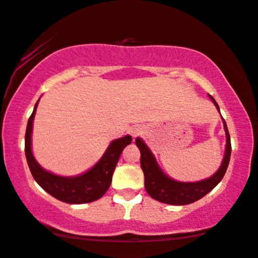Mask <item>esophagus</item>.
<instances>
[{"mask_svg":"<svg viewBox=\"0 0 258 258\" xmlns=\"http://www.w3.org/2000/svg\"><path fill=\"white\" fill-rule=\"evenodd\" d=\"M144 133V127L142 125H135L130 128V135L132 137H138V136H142Z\"/></svg>","mask_w":258,"mask_h":258,"instance_id":"esophagus-1","label":"esophagus"}]
</instances>
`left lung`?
<instances>
[{"label":"left lung","instance_id":"8db88e82","mask_svg":"<svg viewBox=\"0 0 258 258\" xmlns=\"http://www.w3.org/2000/svg\"><path fill=\"white\" fill-rule=\"evenodd\" d=\"M214 102L215 107L220 111L219 104L214 99L213 96H209ZM223 121V128L226 131V150L222 163L215 174L210 178L195 182H181L170 179L161 170L160 166L156 162V159L141 138L136 139L139 151H141V167L144 173V186L149 196L154 200L162 202L172 206H185V204L194 203L202 197L206 196L216 185L221 181L226 170H227L229 159H231V137H229L226 121Z\"/></svg>","mask_w":258,"mask_h":258}]
</instances>
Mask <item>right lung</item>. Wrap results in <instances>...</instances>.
I'll return each instance as SVG.
<instances>
[{"label": "right lung", "mask_w": 258, "mask_h": 258, "mask_svg": "<svg viewBox=\"0 0 258 258\" xmlns=\"http://www.w3.org/2000/svg\"><path fill=\"white\" fill-rule=\"evenodd\" d=\"M38 102L39 99L35 104L32 114L27 121L26 133H25V155H26L27 164H29L33 179L43 190L64 203L83 204L97 201L109 188L111 176H113L120 155L125 147L131 144L132 137L127 135L125 137L111 142L101 160L84 174L77 176L52 174L40 167L31 150V135H32L33 119H35Z\"/></svg>", "instance_id": "right-lung-1"}]
</instances>
